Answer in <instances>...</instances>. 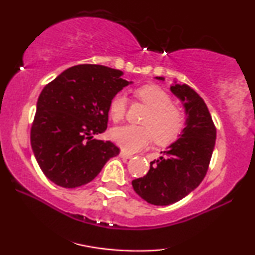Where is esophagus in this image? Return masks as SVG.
<instances>
[{
    "instance_id": "esophagus-1",
    "label": "esophagus",
    "mask_w": 255,
    "mask_h": 255,
    "mask_svg": "<svg viewBox=\"0 0 255 255\" xmlns=\"http://www.w3.org/2000/svg\"><path fill=\"white\" fill-rule=\"evenodd\" d=\"M120 155L122 156V158H124V159H131L132 156H133V155L131 154V153L124 151V149H122L121 153H120Z\"/></svg>"
}]
</instances>
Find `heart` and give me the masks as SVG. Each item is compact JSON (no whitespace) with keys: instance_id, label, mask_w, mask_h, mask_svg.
Instances as JSON below:
<instances>
[{"instance_id":"1","label":"heart","mask_w":255,"mask_h":255,"mask_svg":"<svg viewBox=\"0 0 255 255\" xmlns=\"http://www.w3.org/2000/svg\"><path fill=\"white\" fill-rule=\"evenodd\" d=\"M135 99L149 108L142 124L123 125L111 131V139L124 151L137 152L155 139L159 145H167L179 137L184 127V115L173 104L166 90L155 85H146L134 90ZM128 110V97L120 93L110 101L109 111L115 122L123 120Z\"/></svg>"}]
</instances>
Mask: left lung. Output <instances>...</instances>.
Wrapping results in <instances>:
<instances>
[{"instance_id": "left-lung-1", "label": "left lung", "mask_w": 255, "mask_h": 255, "mask_svg": "<svg viewBox=\"0 0 255 255\" xmlns=\"http://www.w3.org/2000/svg\"><path fill=\"white\" fill-rule=\"evenodd\" d=\"M170 90L182 101L186 128L176 141L149 163L145 176L132 181L135 193L154 205L175 203L200 186L216 141V127L203 99L188 85H174Z\"/></svg>"}]
</instances>
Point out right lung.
I'll list each match as a JSON object with an SVG mask.
<instances>
[{"label": "right lung", "mask_w": 255, "mask_h": 255, "mask_svg": "<svg viewBox=\"0 0 255 255\" xmlns=\"http://www.w3.org/2000/svg\"><path fill=\"white\" fill-rule=\"evenodd\" d=\"M123 72L102 65L66 69L41 90L31 127V146L45 176L64 188H76L99 175L120 154L114 142L97 140L108 127L113 97L130 85Z\"/></svg>", "instance_id": "right-lung-1"}]
</instances>
